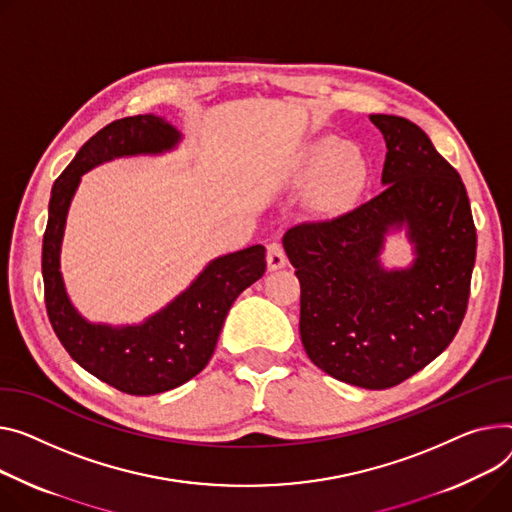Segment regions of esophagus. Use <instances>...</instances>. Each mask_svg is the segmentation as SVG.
<instances>
[{"instance_id":"esophagus-1","label":"esophagus","mask_w":512,"mask_h":512,"mask_svg":"<svg viewBox=\"0 0 512 512\" xmlns=\"http://www.w3.org/2000/svg\"><path fill=\"white\" fill-rule=\"evenodd\" d=\"M286 253H284V249H282V245L280 243H269L267 245V267L271 269V271H276V269H282L284 265H286Z\"/></svg>"}]
</instances>
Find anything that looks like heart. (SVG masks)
<instances>
[{
	"label": "heart",
	"instance_id": "b5f03b06",
	"mask_svg": "<svg viewBox=\"0 0 512 512\" xmlns=\"http://www.w3.org/2000/svg\"><path fill=\"white\" fill-rule=\"evenodd\" d=\"M300 175H319L315 201L323 208H333L354 197L364 187L368 166L358 150L348 148L333 135H323L304 148Z\"/></svg>",
	"mask_w": 512,
	"mask_h": 512
}]
</instances>
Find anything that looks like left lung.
<instances>
[{
    "instance_id": "8db88e82",
    "label": "left lung",
    "mask_w": 512,
    "mask_h": 512,
    "mask_svg": "<svg viewBox=\"0 0 512 512\" xmlns=\"http://www.w3.org/2000/svg\"><path fill=\"white\" fill-rule=\"evenodd\" d=\"M387 144L383 191L282 245L300 282V339L315 366L362 389H389L430 364L465 317L475 263L473 216L457 170L412 121L370 115ZM415 259L389 270L386 238Z\"/></svg>"
}]
</instances>
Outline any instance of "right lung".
I'll use <instances>...</instances> for the list:
<instances>
[{
	"mask_svg": "<svg viewBox=\"0 0 512 512\" xmlns=\"http://www.w3.org/2000/svg\"><path fill=\"white\" fill-rule=\"evenodd\" d=\"M181 142L183 133L164 117L150 113L117 119L92 135L51 189L43 236L49 321L61 346L84 370L129 395L170 391L206 368L232 302L265 274L267 265L263 245L220 255L142 323H92L76 309L61 274V243L82 175L115 158L173 152Z\"/></svg>",
	"mask_w": 512,
	"mask_h": 512,
	"instance_id": "add662e5",
	"label": "right lung"
}]
</instances>
